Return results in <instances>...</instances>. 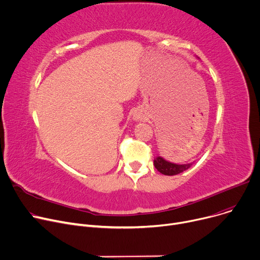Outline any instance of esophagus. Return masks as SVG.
Listing matches in <instances>:
<instances>
[{
  "label": "esophagus",
  "instance_id": "1",
  "mask_svg": "<svg viewBox=\"0 0 260 260\" xmlns=\"http://www.w3.org/2000/svg\"><path fill=\"white\" fill-rule=\"evenodd\" d=\"M134 119H135L136 121H138V120H142V119H143V116H142L140 113H136V114L134 115Z\"/></svg>",
  "mask_w": 260,
  "mask_h": 260
}]
</instances>
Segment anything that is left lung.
I'll return each mask as SVG.
<instances>
[{
	"label": "left lung",
	"mask_w": 260,
	"mask_h": 260,
	"mask_svg": "<svg viewBox=\"0 0 260 260\" xmlns=\"http://www.w3.org/2000/svg\"><path fill=\"white\" fill-rule=\"evenodd\" d=\"M153 165L159 172H161V174L165 176H176L185 171L186 169H188L192 165V163H188V164L171 163L169 161H166L165 159H163L159 155V157H157L153 160Z\"/></svg>",
	"instance_id": "1"
}]
</instances>
